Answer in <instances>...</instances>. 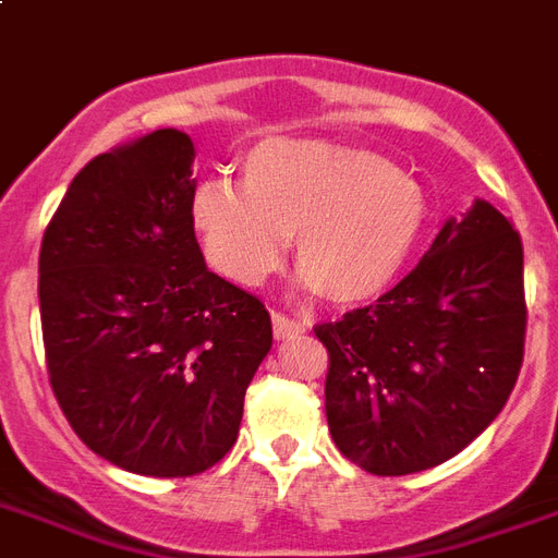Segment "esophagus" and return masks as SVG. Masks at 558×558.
Masks as SVG:
<instances>
[{"instance_id":"1","label":"esophagus","mask_w":558,"mask_h":558,"mask_svg":"<svg viewBox=\"0 0 558 558\" xmlns=\"http://www.w3.org/2000/svg\"><path fill=\"white\" fill-rule=\"evenodd\" d=\"M271 327H275V339H292V336H301L307 330L304 322L283 316V313H271Z\"/></svg>"}]
</instances>
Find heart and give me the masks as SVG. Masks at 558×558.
I'll use <instances>...</instances> for the list:
<instances>
[{"instance_id":"1","label":"heart","mask_w":558,"mask_h":558,"mask_svg":"<svg viewBox=\"0 0 558 558\" xmlns=\"http://www.w3.org/2000/svg\"><path fill=\"white\" fill-rule=\"evenodd\" d=\"M240 175L195 186L190 225L213 269L242 287L269 278L292 240L304 287L360 307L392 287L427 225L421 186L363 148L266 140Z\"/></svg>"}]
</instances>
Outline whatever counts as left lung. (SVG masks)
Instances as JSON below:
<instances>
[{
    "instance_id": "obj_1",
    "label": "left lung",
    "mask_w": 558,
    "mask_h": 558,
    "mask_svg": "<svg viewBox=\"0 0 558 558\" xmlns=\"http://www.w3.org/2000/svg\"><path fill=\"white\" fill-rule=\"evenodd\" d=\"M521 236L488 202L448 219L374 304L316 325L336 448L377 477L427 471L504 410L524 363Z\"/></svg>"
}]
</instances>
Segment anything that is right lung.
Returning a JSON list of instances; mask_svg holds the SVG:
<instances>
[{
	"mask_svg": "<svg viewBox=\"0 0 558 558\" xmlns=\"http://www.w3.org/2000/svg\"><path fill=\"white\" fill-rule=\"evenodd\" d=\"M193 157L175 128L93 157L40 245L54 398L93 453L143 477H193L233 448L271 348L260 298L204 263Z\"/></svg>",
	"mask_w": 558,
	"mask_h": 558,
	"instance_id": "1",
	"label": "right lung"
}]
</instances>
